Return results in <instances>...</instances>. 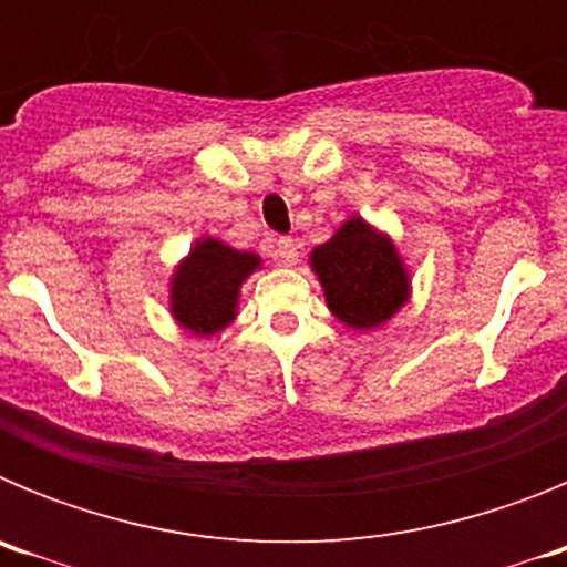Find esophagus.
Masks as SVG:
<instances>
[{
  "label": "esophagus",
  "mask_w": 567,
  "mask_h": 567,
  "mask_svg": "<svg viewBox=\"0 0 567 567\" xmlns=\"http://www.w3.org/2000/svg\"><path fill=\"white\" fill-rule=\"evenodd\" d=\"M275 258H278L280 267H295L298 264V244L292 238H278L275 240Z\"/></svg>",
  "instance_id": "1"
}]
</instances>
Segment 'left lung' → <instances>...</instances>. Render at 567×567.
<instances>
[{
	"instance_id": "left-lung-1",
	"label": "left lung",
	"mask_w": 567,
	"mask_h": 567,
	"mask_svg": "<svg viewBox=\"0 0 567 567\" xmlns=\"http://www.w3.org/2000/svg\"><path fill=\"white\" fill-rule=\"evenodd\" d=\"M309 267L329 312L354 332L383 327L412 298V272L394 238L360 215H349L327 244L312 249Z\"/></svg>"
}]
</instances>
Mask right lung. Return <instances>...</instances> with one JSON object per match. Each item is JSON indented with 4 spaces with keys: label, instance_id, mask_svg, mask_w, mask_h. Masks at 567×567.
<instances>
[{
    "label": "right lung",
    "instance_id": "right-lung-1",
    "mask_svg": "<svg viewBox=\"0 0 567 567\" xmlns=\"http://www.w3.org/2000/svg\"><path fill=\"white\" fill-rule=\"evenodd\" d=\"M264 267L258 252L229 247L227 240L202 235L169 275V315L184 332L213 338L238 315L240 287Z\"/></svg>",
    "mask_w": 567,
    "mask_h": 567
}]
</instances>
